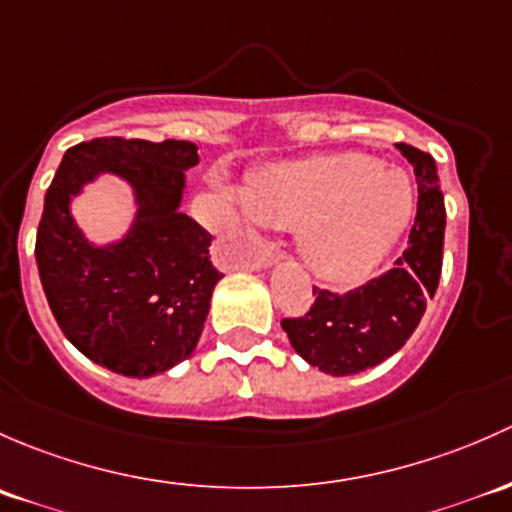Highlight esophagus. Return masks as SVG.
<instances>
[{
	"mask_svg": "<svg viewBox=\"0 0 512 512\" xmlns=\"http://www.w3.org/2000/svg\"><path fill=\"white\" fill-rule=\"evenodd\" d=\"M278 256L276 254V249H271V246H263L261 249V254H258L254 261H249V266L251 268H268V266H273V263H278Z\"/></svg>",
	"mask_w": 512,
	"mask_h": 512,
	"instance_id": "34e87169",
	"label": "esophagus"
}]
</instances>
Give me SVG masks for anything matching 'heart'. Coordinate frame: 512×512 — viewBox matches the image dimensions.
<instances>
[{"mask_svg": "<svg viewBox=\"0 0 512 512\" xmlns=\"http://www.w3.org/2000/svg\"><path fill=\"white\" fill-rule=\"evenodd\" d=\"M244 204L266 226L295 231L310 273L337 286L365 281L412 224L416 194L402 170L365 152H328L256 170Z\"/></svg>", "mask_w": 512, "mask_h": 512, "instance_id": "obj_1", "label": "heart"}]
</instances>
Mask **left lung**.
Listing matches in <instances>:
<instances>
[{
    "instance_id": "1",
    "label": "left lung",
    "mask_w": 512,
    "mask_h": 512,
    "mask_svg": "<svg viewBox=\"0 0 512 512\" xmlns=\"http://www.w3.org/2000/svg\"><path fill=\"white\" fill-rule=\"evenodd\" d=\"M414 165L419 202L409 246L384 276L347 293L313 288L315 303L303 318H283L293 350L308 365L333 377L377 367L404 347L434 298L444 256L446 209L429 152L399 142Z\"/></svg>"
}]
</instances>
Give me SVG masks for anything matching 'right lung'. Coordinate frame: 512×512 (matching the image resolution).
I'll list each match as a JSON object with an SVG mask.
<instances>
[{"label":"right lung","instance_id":"add662e5","mask_svg":"<svg viewBox=\"0 0 512 512\" xmlns=\"http://www.w3.org/2000/svg\"><path fill=\"white\" fill-rule=\"evenodd\" d=\"M199 162L187 140L98 138L63 155L36 231V266L56 323L88 360L123 377H152L187 360L204 330L214 286L212 234L182 212L184 172ZM100 174L134 189L123 240L93 245L70 214Z\"/></svg>","mask_w":512,"mask_h":512}]
</instances>
